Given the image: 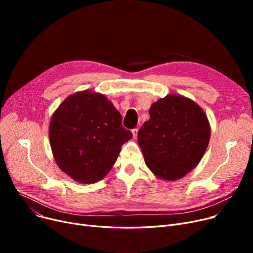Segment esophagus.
Instances as JSON below:
<instances>
[{"label":"esophagus","instance_id":"34e87169","mask_svg":"<svg viewBox=\"0 0 253 253\" xmlns=\"http://www.w3.org/2000/svg\"><path fill=\"white\" fill-rule=\"evenodd\" d=\"M132 134H133V138H136L137 134H138V129L135 128V129L132 130Z\"/></svg>","mask_w":253,"mask_h":253}]
</instances>
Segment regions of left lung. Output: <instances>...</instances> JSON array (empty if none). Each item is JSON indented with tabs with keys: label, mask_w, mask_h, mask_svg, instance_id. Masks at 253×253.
<instances>
[{
	"label": "left lung",
	"mask_w": 253,
	"mask_h": 253,
	"mask_svg": "<svg viewBox=\"0 0 253 253\" xmlns=\"http://www.w3.org/2000/svg\"><path fill=\"white\" fill-rule=\"evenodd\" d=\"M149 113L150 120L137 135L145 165L159 178L179 179L199 164L207 150L208 118L200 105L179 94L157 100Z\"/></svg>",
	"instance_id": "left-lung-1"
}]
</instances>
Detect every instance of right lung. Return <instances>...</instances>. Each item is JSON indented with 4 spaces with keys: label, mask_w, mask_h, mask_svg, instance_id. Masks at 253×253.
<instances>
[{
    "label": "right lung",
    "mask_w": 253,
    "mask_h": 253,
    "mask_svg": "<svg viewBox=\"0 0 253 253\" xmlns=\"http://www.w3.org/2000/svg\"><path fill=\"white\" fill-rule=\"evenodd\" d=\"M132 133L103 94L90 90L66 97L53 113L49 139L61 171L80 183H93L109 173Z\"/></svg>",
    "instance_id": "obj_1"
}]
</instances>
